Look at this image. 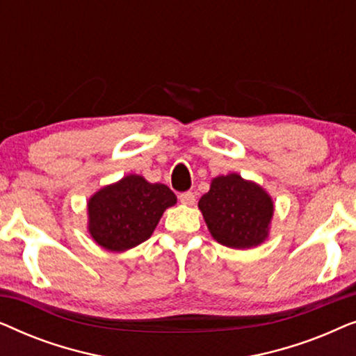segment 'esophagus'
Listing matches in <instances>:
<instances>
[{"mask_svg": "<svg viewBox=\"0 0 356 356\" xmlns=\"http://www.w3.org/2000/svg\"><path fill=\"white\" fill-rule=\"evenodd\" d=\"M179 202L184 204V206H194V202H196V197H194V194L191 191L181 193V194H179Z\"/></svg>", "mask_w": 356, "mask_h": 356, "instance_id": "esophagus-1", "label": "esophagus"}]
</instances>
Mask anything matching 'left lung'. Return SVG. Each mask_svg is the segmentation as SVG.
<instances>
[{"label": "left lung", "mask_w": 356, "mask_h": 356, "mask_svg": "<svg viewBox=\"0 0 356 356\" xmlns=\"http://www.w3.org/2000/svg\"><path fill=\"white\" fill-rule=\"evenodd\" d=\"M197 207L212 238L223 246L251 250L269 238L274 201L261 184L241 175L213 178Z\"/></svg>", "instance_id": "obj_1"}]
</instances>
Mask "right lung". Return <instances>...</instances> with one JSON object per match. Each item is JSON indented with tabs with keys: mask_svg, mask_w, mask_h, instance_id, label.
<instances>
[{
	"mask_svg": "<svg viewBox=\"0 0 356 356\" xmlns=\"http://www.w3.org/2000/svg\"><path fill=\"white\" fill-rule=\"evenodd\" d=\"M175 204L177 196L167 184L126 175L89 197L87 232L106 251H128L152 236L163 212Z\"/></svg>",
	"mask_w": 356,
	"mask_h": 356,
	"instance_id": "obj_1",
	"label": "right lung"
}]
</instances>
